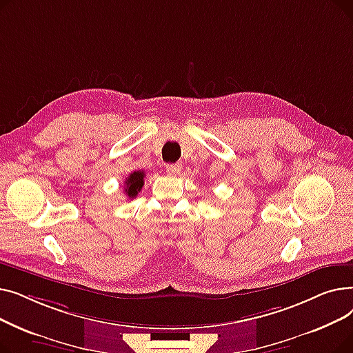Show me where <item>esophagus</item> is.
Returning a JSON list of instances; mask_svg holds the SVG:
<instances>
[{
	"instance_id": "1",
	"label": "esophagus",
	"mask_w": 353,
	"mask_h": 353,
	"mask_svg": "<svg viewBox=\"0 0 353 353\" xmlns=\"http://www.w3.org/2000/svg\"><path fill=\"white\" fill-rule=\"evenodd\" d=\"M165 172L169 176H179L181 173V167L180 164H169L165 167Z\"/></svg>"
}]
</instances>
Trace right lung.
<instances>
[{
	"mask_svg": "<svg viewBox=\"0 0 353 353\" xmlns=\"http://www.w3.org/2000/svg\"><path fill=\"white\" fill-rule=\"evenodd\" d=\"M143 184H144V172L143 170L130 173L124 181V192L128 196V199H134L139 194V192L141 190Z\"/></svg>",
	"mask_w": 353,
	"mask_h": 353,
	"instance_id": "1",
	"label": "right lung"
}]
</instances>
